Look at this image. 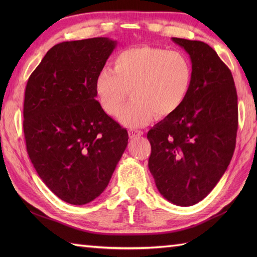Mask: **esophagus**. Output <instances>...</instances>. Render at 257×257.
Masks as SVG:
<instances>
[{"label": "esophagus", "mask_w": 257, "mask_h": 257, "mask_svg": "<svg viewBox=\"0 0 257 257\" xmlns=\"http://www.w3.org/2000/svg\"><path fill=\"white\" fill-rule=\"evenodd\" d=\"M129 137L130 138H137V137H140V136H143V132L141 130H136V129H130L129 132Z\"/></svg>", "instance_id": "1"}]
</instances>
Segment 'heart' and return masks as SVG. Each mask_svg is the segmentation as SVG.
Masks as SVG:
<instances>
[{"label": "heart", "mask_w": 257, "mask_h": 257, "mask_svg": "<svg viewBox=\"0 0 257 257\" xmlns=\"http://www.w3.org/2000/svg\"><path fill=\"white\" fill-rule=\"evenodd\" d=\"M191 84V67L183 55L151 46L119 53L112 70L102 69L96 78V92L102 110L117 116L127 92L133 101L119 114L125 127L137 128L152 117L165 118L181 106Z\"/></svg>", "instance_id": "1"}]
</instances>
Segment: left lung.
Wrapping results in <instances>:
<instances>
[{
	"label": "left lung",
	"instance_id": "8db88e82",
	"mask_svg": "<svg viewBox=\"0 0 257 257\" xmlns=\"http://www.w3.org/2000/svg\"><path fill=\"white\" fill-rule=\"evenodd\" d=\"M192 63L191 84L176 111L149 130V170L163 198L191 206L209 194L236 143L237 94L231 70L211 46L172 37Z\"/></svg>",
	"mask_w": 257,
	"mask_h": 257
}]
</instances>
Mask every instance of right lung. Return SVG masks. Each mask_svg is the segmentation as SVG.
<instances>
[{"label":"right lung","mask_w":257,"mask_h":257,"mask_svg":"<svg viewBox=\"0 0 257 257\" xmlns=\"http://www.w3.org/2000/svg\"><path fill=\"white\" fill-rule=\"evenodd\" d=\"M117 42H63L46 53L25 89L26 150L48 189L69 204L99 196L128 145V133L96 100V78Z\"/></svg>","instance_id":"obj_1"}]
</instances>
